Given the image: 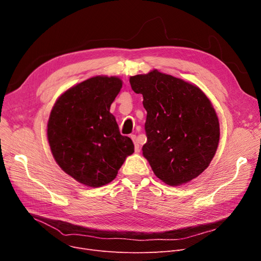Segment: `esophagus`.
<instances>
[{
	"mask_svg": "<svg viewBox=\"0 0 261 261\" xmlns=\"http://www.w3.org/2000/svg\"><path fill=\"white\" fill-rule=\"evenodd\" d=\"M131 140H132L133 143H134L135 152H140L141 147H140V144H139V142H138V139H136V135H131Z\"/></svg>",
	"mask_w": 261,
	"mask_h": 261,
	"instance_id": "esophagus-1",
	"label": "esophagus"
}]
</instances>
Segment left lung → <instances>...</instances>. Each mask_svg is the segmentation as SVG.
I'll use <instances>...</instances> for the list:
<instances>
[{"label":"left lung","instance_id":"1","mask_svg":"<svg viewBox=\"0 0 261 261\" xmlns=\"http://www.w3.org/2000/svg\"><path fill=\"white\" fill-rule=\"evenodd\" d=\"M147 111L143 155L154 174L170 186L196 179L214 159L220 125L204 92L183 79L152 70L131 76Z\"/></svg>","mask_w":261,"mask_h":261}]
</instances>
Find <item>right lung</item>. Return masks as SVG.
Listing matches in <instances>:
<instances>
[{"instance_id": "right-lung-1", "label": "right lung", "mask_w": 261, "mask_h": 261, "mask_svg": "<svg viewBox=\"0 0 261 261\" xmlns=\"http://www.w3.org/2000/svg\"><path fill=\"white\" fill-rule=\"evenodd\" d=\"M122 87L119 77L98 75L63 92L47 122V140L59 167L78 183L100 187L112 182L134 152L119 133L110 107Z\"/></svg>"}]
</instances>
